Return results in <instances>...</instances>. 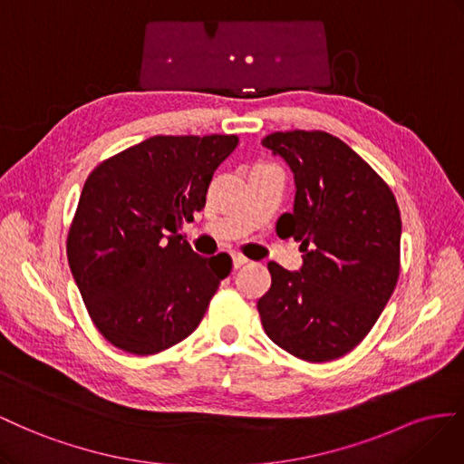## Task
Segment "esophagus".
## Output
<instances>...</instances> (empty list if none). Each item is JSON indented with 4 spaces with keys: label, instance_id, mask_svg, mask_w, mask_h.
Returning a JSON list of instances; mask_svg holds the SVG:
<instances>
[{
    "label": "esophagus",
    "instance_id": "obj_1",
    "mask_svg": "<svg viewBox=\"0 0 464 464\" xmlns=\"http://www.w3.org/2000/svg\"><path fill=\"white\" fill-rule=\"evenodd\" d=\"M246 262H248V258H246V256H243V255H239V253H235V255H233V266H235V268H241V266H245Z\"/></svg>",
    "mask_w": 464,
    "mask_h": 464
}]
</instances>
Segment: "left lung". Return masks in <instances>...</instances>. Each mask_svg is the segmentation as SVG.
I'll list each match as a JSON object with an SVG mask.
<instances>
[{"label": "left lung", "mask_w": 464, "mask_h": 464, "mask_svg": "<svg viewBox=\"0 0 464 464\" xmlns=\"http://www.w3.org/2000/svg\"><path fill=\"white\" fill-rule=\"evenodd\" d=\"M262 145L294 173V211L280 221L303 253L299 272L268 264L262 326L299 360H338L367 336L399 282V206L389 184L326 131H274Z\"/></svg>", "instance_id": "obj_1"}]
</instances>
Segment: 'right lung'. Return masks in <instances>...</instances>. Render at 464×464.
I'll return each mask as SVG.
<instances>
[{"label": "right lung", "instance_id": "right-lung-1", "mask_svg": "<svg viewBox=\"0 0 464 464\" xmlns=\"http://www.w3.org/2000/svg\"><path fill=\"white\" fill-rule=\"evenodd\" d=\"M237 143L219 134L153 136L87 177L65 248L91 321L112 346L151 355L204 319L231 258L196 255L179 231L206 206L214 170Z\"/></svg>", "mask_w": 464, "mask_h": 464}]
</instances>
